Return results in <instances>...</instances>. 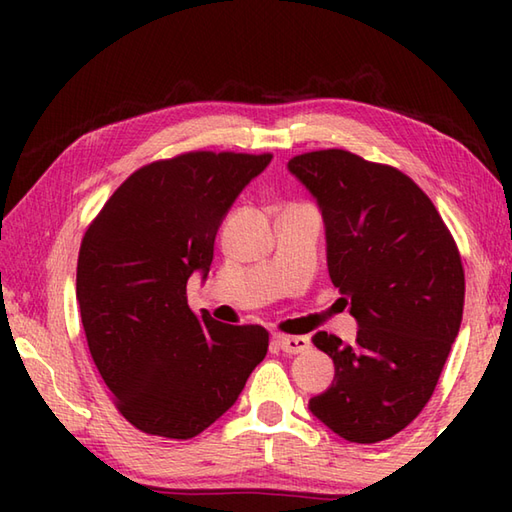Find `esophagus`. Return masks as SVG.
<instances>
[{
	"mask_svg": "<svg viewBox=\"0 0 512 512\" xmlns=\"http://www.w3.org/2000/svg\"><path fill=\"white\" fill-rule=\"evenodd\" d=\"M275 343L284 350L286 354H301L310 347L308 336H288V334H277Z\"/></svg>",
	"mask_w": 512,
	"mask_h": 512,
	"instance_id": "1",
	"label": "esophagus"
}]
</instances>
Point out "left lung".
I'll return each instance as SVG.
<instances>
[{
	"label": "left lung",
	"instance_id": "left-lung-1",
	"mask_svg": "<svg viewBox=\"0 0 512 512\" xmlns=\"http://www.w3.org/2000/svg\"><path fill=\"white\" fill-rule=\"evenodd\" d=\"M288 171L319 204L330 279L358 323L354 345L312 336L334 380L308 407L345 440H387L427 405L460 332L458 246L427 193L394 167L321 149Z\"/></svg>",
	"mask_w": 512,
	"mask_h": 512
}]
</instances>
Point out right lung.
<instances>
[{"label": "right lung", "instance_id": "1", "mask_svg": "<svg viewBox=\"0 0 512 512\" xmlns=\"http://www.w3.org/2000/svg\"><path fill=\"white\" fill-rule=\"evenodd\" d=\"M270 160L189 151L151 162L85 231L76 264L85 339L118 411L149 436L189 440L211 427L268 352L262 325L198 317L187 281L209 275L217 228Z\"/></svg>", "mask_w": 512, "mask_h": 512}]
</instances>
